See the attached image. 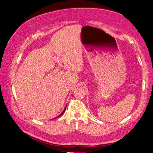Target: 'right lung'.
<instances>
[{
  "label": "right lung",
  "mask_w": 153,
  "mask_h": 153,
  "mask_svg": "<svg viewBox=\"0 0 153 153\" xmlns=\"http://www.w3.org/2000/svg\"><path fill=\"white\" fill-rule=\"evenodd\" d=\"M65 110H66V107H65V109H64V110H63V112H62V113H61V114H60V116H57V117H55V118H57V117H60V116H62V114H63V113H64V112H65Z\"/></svg>",
  "instance_id": "add662e5"
}]
</instances>
